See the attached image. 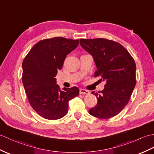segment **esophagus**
Wrapping results in <instances>:
<instances>
[{
	"instance_id": "34e87169",
	"label": "esophagus",
	"mask_w": 154,
	"mask_h": 154,
	"mask_svg": "<svg viewBox=\"0 0 154 154\" xmlns=\"http://www.w3.org/2000/svg\"><path fill=\"white\" fill-rule=\"evenodd\" d=\"M79 93H80V94H88L89 93H90V92H89V91H87V90H86V89L81 88L80 90H79Z\"/></svg>"
}]
</instances>
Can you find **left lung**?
Segmentation results:
<instances>
[{"label": "left lung", "instance_id": "8db88e82", "mask_svg": "<svg viewBox=\"0 0 154 154\" xmlns=\"http://www.w3.org/2000/svg\"><path fill=\"white\" fill-rule=\"evenodd\" d=\"M80 44L94 58V77L106 81L101 94L92 92L98 102L88 112L100 119L116 116L128 103L135 87L134 60L124 46L109 39L81 38Z\"/></svg>", "mask_w": 154, "mask_h": 154}]
</instances>
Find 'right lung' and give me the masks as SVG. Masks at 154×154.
I'll use <instances>...</instances> for the list:
<instances>
[{
    "mask_svg": "<svg viewBox=\"0 0 154 154\" xmlns=\"http://www.w3.org/2000/svg\"><path fill=\"white\" fill-rule=\"evenodd\" d=\"M78 45L79 39H43L32 47L23 61L22 82L28 100L35 112L46 119L65 116L69 101L79 94L76 87L60 90L55 78L67 55Z\"/></svg>",
    "mask_w": 154,
    "mask_h": 154,
    "instance_id": "1",
    "label": "right lung"
}]
</instances>
